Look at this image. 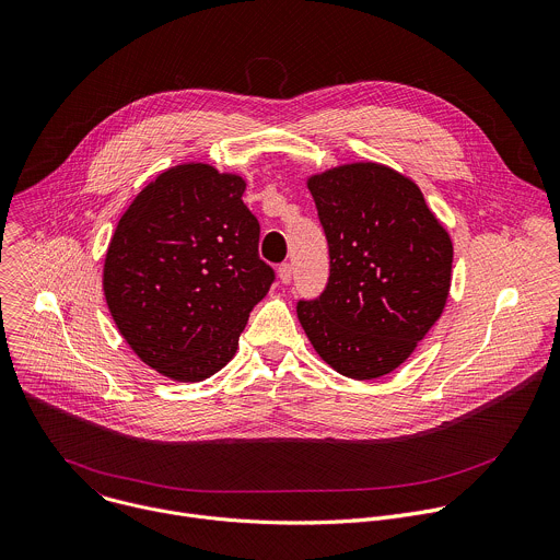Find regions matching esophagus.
Masks as SVG:
<instances>
[{
    "label": "esophagus",
    "instance_id": "34e87169",
    "mask_svg": "<svg viewBox=\"0 0 560 560\" xmlns=\"http://www.w3.org/2000/svg\"><path fill=\"white\" fill-rule=\"evenodd\" d=\"M277 272H279V279H281L283 285H288L292 281V266L290 264H281Z\"/></svg>",
    "mask_w": 560,
    "mask_h": 560
}]
</instances>
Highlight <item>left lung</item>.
I'll list each match as a JSON object with an SVG mask.
<instances>
[{"label": "left lung", "mask_w": 560, "mask_h": 560, "mask_svg": "<svg viewBox=\"0 0 560 560\" xmlns=\"http://www.w3.org/2000/svg\"><path fill=\"white\" fill-rule=\"evenodd\" d=\"M329 246V281L296 316L338 374H392L444 312L453 242L420 186L378 162H349L307 177Z\"/></svg>", "instance_id": "1"}]
</instances>
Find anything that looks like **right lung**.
Returning a JSON list of instances; mask_svg holds the SVG:
<instances>
[{"mask_svg": "<svg viewBox=\"0 0 560 560\" xmlns=\"http://www.w3.org/2000/svg\"><path fill=\"white\" fill-rule=\"evenodd\" d=\"M244 191L237 173L175 164L133 198L107 246L109 314L133 353L171 381L202 383L226 366L275 281Z\"/></svg>", "mask_w": 560, "mask_h": 560, "instance_id": "1", "label": "right lung"}]
</instances>
